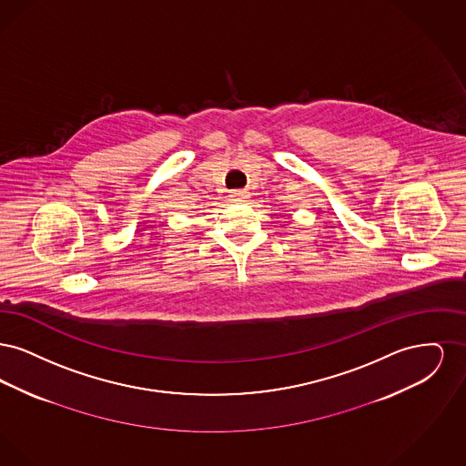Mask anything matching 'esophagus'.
<instances>
[{
  "instance_id": "1",
  "label": "esophagus",
  "mask_w": 466,
  "mask_h": 466,
  "mask_svg": "<svg viewBox=\"0 0 466 466\" xmlns=\"http://www.w3.org/2000/svg\"><path fill=\"white\" fill-rule=\"evenodd\" d=\"M249 198V192L248 190H232L230 192V199L232 200H243Z\"/></svg>"
}]
</instances>
